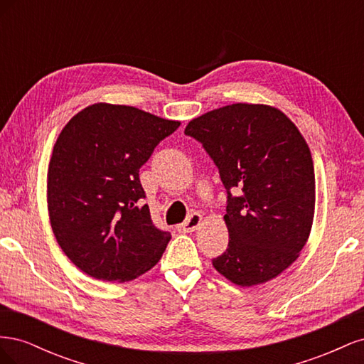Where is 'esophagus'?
I'll return each mask as SVG.
<instances>
[{
    "label": "esophagus",
    "instance_id": "esophagus-1",
    "mask_svg": "<svg viewBox=\"0 0 364 364\" xmlns=\"http://www.w3.org/2000/svg\"><path fill=\"white\" fill-rule=\"evenodd\" d=\"M202 223V215L199 213H193L188 218L185 220L183 223H181L178 226V230L179 232H193V230H196L197 228H199V225Z\"/></svg>",
    "mask_w": 364,
    "mask_h": 364
}]
</instances>
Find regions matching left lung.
Instances as JSON below:
<instances>
[{
    "instance_id": "left-lung-1",
    "label": "left lung",
    "mask_w": 364,
    "mask_h": 364,
    "mask_svg": "<svg viewBox=\"0 0 364 364\" xmlns=\"http://www.w3.org/2000/svg\"><path fill=\"white\" fill-rule=\"evenodd\" d=\"M185 135L200 142L228 193L229 245L213 266L241 287L277 278L299 257L314 217V167L301 132L277 107L235 103L191 119Z\"/></svg>"
}]
</instances>
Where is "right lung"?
<instances>
[{
    "label": "right lung",
    "mask_w": 364,
    "mask_h": 364,
    "mask_svg": "<svg viewBox=\"0 0 364 364\" xmlns=\"http://www.w3.org/2000/svg\"><path fill=\"white\" fill-rule=\"evenodd\" d=\"M179 126L132 106L95 103L62 129L48 165V214L65 255L86 274L124 282L161 259L171 235L141 205L139 168Z\"/></svg>",
    "instance_id": "right-lung-1"
}]
</instances>
